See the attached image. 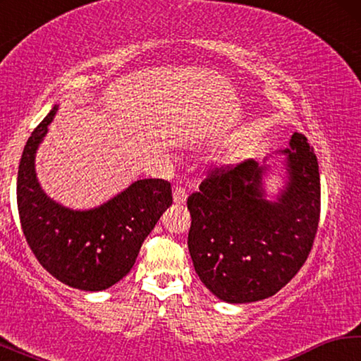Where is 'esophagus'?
Here are the masks:
<instances>
[{
	"instance_id": "1",
	"label": "esophagus",
	"mask_w": 361,
	"mask_h": 361,
	"mask_svg": "<svg viewBox=\"0 0 361 361\" xmlns=\"http://www.w3.org/2000/svg\"><path fill=\"white\" fill-rule=\"evenodd\" d=\"M186 197H188V194H186V189L185 188H183V186L175 188V191H173V202L176 205L185 204L186 202Z\"/></svg>"
}]
</instances>
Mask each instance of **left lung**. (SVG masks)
<instances>
[{
  "label": "left lung",
  "instance_id": "8db88e82",
  "mask_svg": "<svg viewBox=\"0 0 361 361\" xmlns=\"http://www.w3.org/2000/svg\"><path fill=\"white\" fill-rule=\"evenodd\" d=\"M286 183L264 199V167L248 159L213 169L188 197V248L195 272L226 302L261 301L296 276L312 250L320 219V173L314 148L293 133Z\"/></svg>",
  "mask_w": 361,
  "mask_h": 361
}]
</instances>
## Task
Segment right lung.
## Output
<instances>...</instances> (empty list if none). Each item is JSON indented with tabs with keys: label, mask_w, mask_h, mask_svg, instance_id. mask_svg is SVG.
Wrapping results in <instances>:
<instances>
[{
	"label": "right lung",
	"mask_w": 361,
	"mask_h": 361,
	"mask_svg": "<svg viewBox=\"0 0 361 361\" xmlns=\"http://www.w3.org/2000/svg\"><path fill=\"white\" fill-rule=\"evenodd\" d=\"M57 106L32 132L17 175V209L28 247L59 282L102 291L130 272L143 240L172 205V186L162 178L138 180L99 209H65L42 192L35 173L36 149Z\"/></svg>",
	"instance_id": "right-lung-1"
}]
</instances>
